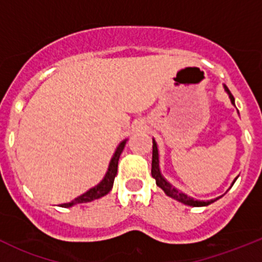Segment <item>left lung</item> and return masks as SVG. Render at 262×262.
<instances>
[{
  "label": "left lung",
  "instance_id": "obj_1",
  "mask_svg": "<svg viewBox=\"0 0 262 262\" xmlns=\"http://www.w3.org/2000/svg\"><path fill=\"white\" fill-rule=\"evenodd\" d=\"M224 90H226V92L228 94L229 99H231V102L234 105V97L233 95L231 94V91L228 90V87L224 84ZM150 173H152V178L156 180V184H157V186H160L161 189L163 190V191L166 192V195H168V196L173 198V199H176L178 202L182 203V204L185 205H190V207H207V205L212 204V203L215 202V200H218L219 198H215V199H212V200H208V202H202V200H195L192 199V198L187 196L186 194H184V192L179 191L178 189H175V187L172 186V185L170 184V182L166 181V179L163 178L162 173H161L160 171V156H158V148H157V143H156V141L153 139V150H152V171H150ZM237 180V178L234 179L233 182H232V185L234 184Z\"/></svg>",
  "mask_w": 262,
  "mask_h": 262
}]
</instances>
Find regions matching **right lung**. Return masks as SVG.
<instances>
[{
  "mask_svg": "<svg viewBox=\"0 0 262 262\" xmlns=\"http://www.w3.org/2000/svg\"><path fill=\"white\" fill-rule=\"evenodd\" d=\"M125 143H126V139H124V141L121 142V143L118 146V148L115 149V153L113 155L112 161H110V163H109V168H107L106 173H105L104 179H102L100 184H97L96 186H94L92 189H90L89 191H86L84 194H82L78 198H76V199L72 200V202L66 203V204H60V207L70 208V207H73V205H76V204H81V203L92 202V200L99 199V198L106 195L107 192L112 190L113 184H114V179H115L116 173H118V161H119V157H120L121 152H123L124 147H125Z\"/></svg>",
  "mask_w": 262,
  "mask_h": 262,
  "instance_id": "add662e5",
  "label": "right lung"
}]
</instances>
